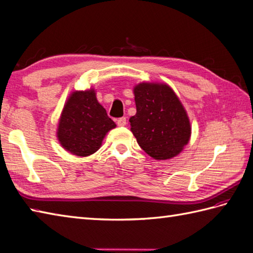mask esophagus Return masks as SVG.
Listing matches in <instances>:
<instances>
[{
	"instance_id": "34e87169",
	"label": "esophagus",
	"mask_w": 253,
	"mask_h": 253,
	"mask_svg": "<svg viewBox=\"0 0 253 253\" xmlns=\"http://www.w3.org/2000/svg\"><path fill=\"white\" fill-rule=\"evenodd\" d=\"M117 125L118 126H125L127 124V121H126V117H120L117 118Z\"/></svg>"
}]
</instances>
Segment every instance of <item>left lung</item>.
I'll list each match as a JSON object with an SVG mask.
<instances>
[{"instance_id":"left-lung-1","label":"left lung","mask_w":253,"mask_h":253,"mask_svg":"<svg viewBox=\"0 0 253 253\" xmlns=\"http://www.w3.org/2000/svg\"><path fill=\"white\" fill-rule=\"evenodd\" d=\"M133 93L137 113L129 122L138 144L155 160L174 158L191 133L184 106L168 84L142 83Z\"/></svg>"}]
</instances>
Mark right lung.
I'll use <instances>...</instances> for the list:
<instances>
[{"mask_svg":"<svg viewBox=\"0 0 253 253\" xmlns=\"http://www.w3.org/2000/svg\"><path fill=\"white\" fill-rule=\"evenodd\" d=\"M115 126L96 100L93 89L75 91L64 106L57 138L67 151L88 157L98 151L106 132Z\"/></svg>","mask_w":253,"mask_h":253,"instance_id":"obj_1","label":"right lung"}]
</instances>
